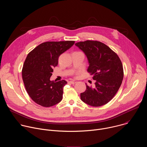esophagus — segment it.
Segmentation results:
<instances>
[{
    "label": "esophagus",
    "instance_id": "obj_1",
    "mask_svg": "<svg viewBox=\"0 0 147 147\" xmlns=\"http://www.w3.org/2000/svg\"><path fill=\"white\" fill-rule=\"evenodd\" d=\"M69 82H70V84H75L76 82L75 81H70Z\"/></svg>",
    "mask_w": 147,
    "mask_h": 147
}]
</instances>
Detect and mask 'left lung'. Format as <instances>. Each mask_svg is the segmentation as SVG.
Returning <instances> with one entry per match:
<instances>
[{
	"label": "left lung",
	"mask_w": 147,
	"mask_h": 147,
	"mask_svg": "<svg viewBox=\"0 0 147 147\" xmlns=\"http://www.w3.org/2000/svg\"><path fill=\"white\" fill-rule=\"evenodd\" d=\"M76 45L82 50L88 60V72L95 80V87L86 84L81 99L90 106L98 107L108 103L116 95L123 79L122 63L109 47L97 40L79 42Z\"/></svg>",
	"instance_id": "8db88e82"
}]
</instances>
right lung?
<instances>
[{
  "mask_svg": "<svg viewBox=\"0 0 147 147\" xmlns=\"http://www.w3.org/2000/svg\"><path fill=\"white\" fill-rule=\"evenodd\" d=\"M74 40L49 41L42 43L27 55L22 69L26 90L36 103L51 107L63 98L65 80L51 81L53 68L58 64L59 56L71 48Z\"/></svg>",
  "mask_w": 147,
  "mask_h": 147,
  "instance_id": "1",
  "label": "right lung"
}]
</instances>
